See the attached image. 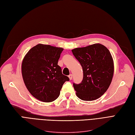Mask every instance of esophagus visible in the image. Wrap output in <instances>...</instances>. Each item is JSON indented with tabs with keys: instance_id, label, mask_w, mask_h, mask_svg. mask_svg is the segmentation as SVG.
I'll list each match as a JSON object with an SVG mask.
<instances>
[{
	"instance_id": "obj_1",
	"label": "esophagus",
	"mask_w": 135,
	"mask_h": 135,
	"mask_svg": "<svg viewBox=\"0 0 135 135\" xmlns=\"http://www.w3.org/2000/svg\"><path fill=\"white\" fill-rule=\"evenodd\" d=\"M68 77H69V79H70V80H71V79H72V78H73L72 74H69V75L68 76Z\"/></svg>"
}]
</instances>
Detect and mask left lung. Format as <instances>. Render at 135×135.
Listing matches in <instances>:
<instances>
[{"mask_svg":"<svg viewBox=\"0 0 135 135\" xmlns=\"http://www.w3.org/2000/svg\"><path fill=\"white\" fill-rule=\"evenodd\" d=\"M80 63L83 77L81 83H73L77 96L91 101L101 97L112 82L114 64L111 54L103 45L96 43L72 50Z\"/></svg>","mask_w":135,"mask_h":135,"instance_id":"1","label":"left lung"}]
</instances>
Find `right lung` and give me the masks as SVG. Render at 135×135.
<instances>
[{
    "label": "right lung",
    "mask_w": 135,
    "mask_h": 135,
    "mask_svg": "<svg viewBox=\"0 0 135 135\" xmlns=\"http://www.w3.org/2000/svg\"><path fill=\"white\" fill-rule=\"evenodd\" d=\"M63 49L38 44L29 50L22 64L25 85L32 95L44 102H52L59 97L63 84L69 81L58 65Z\"/></svg>",
    "instance_id": "right-lung-1"
}]
</instances>
